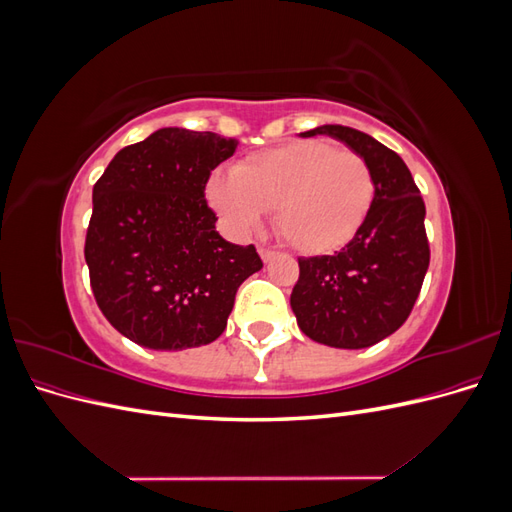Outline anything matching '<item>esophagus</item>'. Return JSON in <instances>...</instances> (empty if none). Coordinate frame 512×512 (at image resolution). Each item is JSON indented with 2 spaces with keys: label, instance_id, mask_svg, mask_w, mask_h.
Returning a JSON list of instances; mask_svg holds the SVG:
<instances>
[{
  "label": "esophagus",
  "instance_id": "1",
  "mask_svg": "<svg viewBox=\"0 0 512 512\" xmlns=\"http://www.w3.org/2000/svg\"><path fill=\"white\" fill-rule=\"evenodd\" d=\"M258 254H260V258H262V262H271L273 258H275V252H271V250H267V247H260L258 250Z\"/></svg>",
  "mask_w": 512,
  "mask_h": 512
}]
</instances>
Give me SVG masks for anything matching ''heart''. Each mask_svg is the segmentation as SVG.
Masks as SVG:
<instances>
[{
  "label": "heart",
  "mask_w": 512,
  "mask_h": 512,
  "mask_svg": "<svg viewBox=\"0 0 512 512\" xmlns=\"http://www.w3.org/2000/svg\"><path fill=\"white\" fill-rule=\"evenodd\" d=\"M205 196L230 237L256 235L275 211V226L294 250L320 256L359 235L374 203V177L359 153L292 141L243 158L235 173L215 170Z\"/></svg>",
  "instance_id": "b5f03b06"
}]
</instances>
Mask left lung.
<instances>
[{
    "instance_id": "8db88e82",
    "label": "left lung",
    "mask_w": 512,
    "mask_h": 512,
    "mask_svg": "<svg viewBox=\"0 0 512 512\" xmlns=\"http://www.w3.org/2000/svg\"><path fill=\"white\" fill-rule=\"evenodd\" d=\"M318 134L363 156L374 177V203L342 252L299 258L290 307L314 342L369 348L406 322L421 292L429 267L425 203L406 162L374 136L346 126H320L301 136Z\"/></svg>"
}]
</instances>
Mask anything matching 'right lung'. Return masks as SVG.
<instances>
[{"mask_svg":"<svg viewBox=\"0 0 512 512\" xmlns=\"http://www.w3.org/2000/svg\"><path fill=\"white\" fill-rule=\"evenodd\" d=\"M235 138L162 128L123 147L94 185L85 262L98 307L113 327L151 350L218 339L237 288L262 269L254 245L215 230L205 200L211 170Z\"/></svg>","mask_w":512,"mask_h":512,"instance_id":"1","label":"right lung"}]
</instances>
